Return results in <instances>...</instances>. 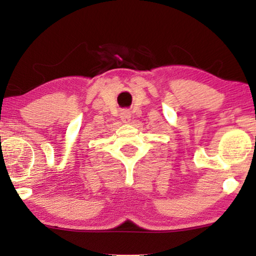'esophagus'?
<instances>
[{
  "mask_svg": "<svg viewBox=\"0 0 256 256\" xmlns=\"http://www.w3.org/2000/svg\"><path fill=\"white\" fill-rule=\"evenodd\" d=\"M121 120L124 124H129V121H130V113L128 110L121 112Z\"/></svg>",
  "mask_w": 256,
  "mask_h": 256,
  "instance_id": "1",
  "label": "esophagus"
}]
</instances>
